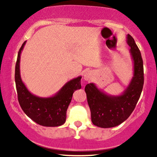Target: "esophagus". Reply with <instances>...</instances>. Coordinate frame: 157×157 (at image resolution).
Returning <instances> with one entry per match:
<instances>
[{
	"label": "esophagus",
	"mask_w": 157,
	"mask_h": 157,
	"mask_svg": "<svg viewBox=\"0 0 157 157\" xmlns=\"http://www.w3.org/2000/svg\"><path fill=\"white\" fill-rule=\"evenodd\" d=\"M92 77V73L90 71H86L84 74H83V78L85 79L86 81L90 80Z\"/></svg>",
	"instance_id": "esophagus-1"
}]
</instances>
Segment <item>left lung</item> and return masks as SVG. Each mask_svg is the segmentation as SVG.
I'll use <instances>...</instances> for the list:
<instances>
[{"label": "left lung", "mask_w": 157, "mask_h": 157, "mask_svg": "<svg viewBox=\"0 0 157 157\" xmlns=\"http://www.w3.org/2000/svg\"><path fill=\"white\" fill-rule=\"evenodd\" d=\"M126 43L134 63V76L121 95H109L98 89L93 83L85 87L91 110V121L101 128L117 126L129 117L140 98L144 86L143 60L134 39L128 34Z\"/></svg>", "instance_id": "8db88e82"}]
</instances>
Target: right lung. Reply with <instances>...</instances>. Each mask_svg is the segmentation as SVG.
<instances>
[{
	"label": "right lung",
	"instance_id": "add662e5",
	"mask_svg": "<svg viewBox=\"0 0 157 157\" xmlns=\"http://www.w3.org/2000/svg\"><path fill=\"white\" fill-rule=\"evenodd\" d=\"M25 43L21 46L18 53L15 70L18 99L24 113L33 121L44 126H59L63 124L66 119V111L74 92L81 88V76L73 78L51 97H39L31 94L22 81L20 73L21 51Z\"/></svg>",
	"mask_w": 157,
	"mask_h": 157
}]
</instances>
